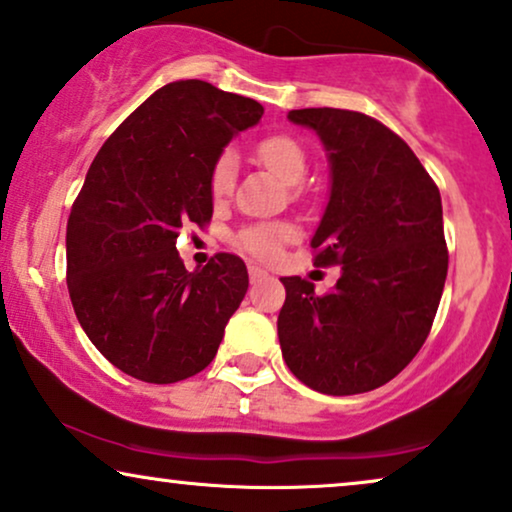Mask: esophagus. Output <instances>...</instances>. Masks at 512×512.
Here are the masks:
<instances>
[{"label": "esophagus", "mask_w": 512, "mask_h": 512, "mask_svg": "<svg viewBox=\"0 0 512 512\" xmlns=\"http://www.w3.org/2000/svg\"><path fill=\"white\" fill-rule=\"evenodd\" d=\"M265 277H268V272H265L263 268H258V265H249V280H251V284L261 282V280H265Z\"/></svg>", "instance_id": "1"}]
</instances>
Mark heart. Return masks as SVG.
Here are the masks:
<instances>
[{
    "mask_svg": "<svg viewBox=\"0 0 512 512\" xmlns=\"http://www.w3.org/2000/svg\"><path fill=\"white\" fill-rule=\"evenodd\" d=\"M258 157L270 171H275L287 185H298L305 176V150L301 143L294 141L291 136H270L258 143ZM235 155L232 150L221 152V157L214 162L209 176V190L214 199H225L235 185ZM296 235L294 225L289 223H258L251 228H244L235 237L237 247L247 251V254L261 258V261H275L280 256L282 244L289 242Z\"/></svg>",
    "mask_w": 512,
    "mask_h": 512,
    "instance_id": "obj_1",
    "label": "heart"
}]
</instances>
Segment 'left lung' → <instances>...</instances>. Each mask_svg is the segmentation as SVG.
Here are the masks:
<instances>
[{
    "label": "left lung",
    "mask_w": 512,
    "mask_h": 512,
    "mask_svg": "<svg viewBox=\"0 0 512 512\" xmlns=\"http://www.w3.org/2000/svg\"><path fill=\"white\" fill-rule=\"evenodd\" d=\"M287 117L327 150L329 202L310 247L315 265H341V277L324 296L282 277V357L317 393H369L414 360L433 327L449 265L440 190L409 145L362 112Z\"/></svg>",
    "instance_id": "left-lung-1"
}]
</instances>
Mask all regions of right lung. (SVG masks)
<instances>
[{"label": "right lung", "mask_w": 512, "mask_h": 512, "mask_svg": "<svg viewBox=\"0 0 512 512\" xmlns=\"http://www.w3.org/2000/svg\"><path fill=\"white\" fill-rule=\"evenodd\" d=\"M263 105L181 79L157 89L98 150L68 218V291L84 334L124 374L176 383L209 367L249 287L216 254L185 270L178 230L214 214L209 176Z\"/></svg>", "instance_id": "obj_1"}]
</instances>
